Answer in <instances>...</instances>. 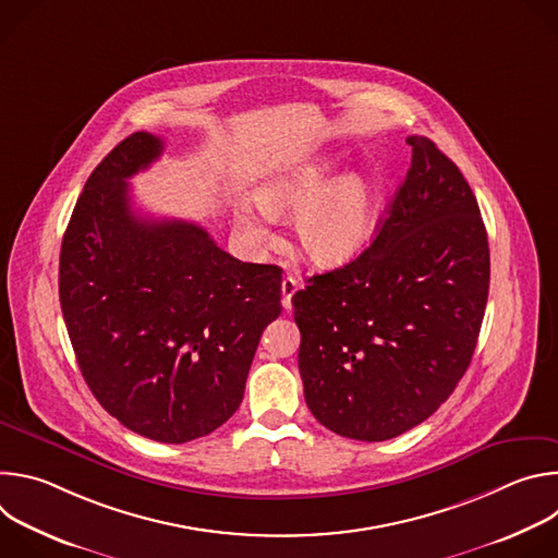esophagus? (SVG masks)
Wrapping results in <instances>:
<instances>
[{"label": "esophagus", "instance_id": "obj_1", "mask_svg": "<svg viewBox=\"0 0 558 558\" xmlns=\"http://www.w3.org/2000/svg\"><path fill=\"white\" fill-rule=\"evenodd\" d=\"M298 287H300V284H298V280H295L293 276H287V278L282 280V287H280V289H282V306H284L287 311L291 308V298H293V293L298 291Z\"/></svg>", "mask_w": 558, "mask_h": 558}]
</instances>
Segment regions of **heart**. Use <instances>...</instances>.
I'll list each match as a JSON object with an SVG mask.
<instances>
[{"mask_svg":"<svg viewBox=\"0 0 558 558\" xmlns=\"http://www.w3.org/2000/svg\"><path fill=\"white\" fill-rule=\"evenodd\" d=\"M258 205L271 216H295L293 231L300 252L315 265L336 267L355 258L371 241L377 205L364 177L351 174L331 185L325 166H302L265 181ZM250 241H269V227L252 207L238 216Z\"/></svg>","mask_w":558,"mask_h":558,"instance_id":"1","label":"heart"}]
</instances>
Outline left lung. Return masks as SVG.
I'll return each mask as SVG.
<instances>
[{"label":"left lung","mask_w":558,"mask_h":558,"mask_svg":"<svg viewBox=\"0 0 558 558\" xmlns=\"http://www.w3.org/2000/svg\"><path fill=\"white\" fill-rule=\"evenodd\" d=\"M407 143L411 168L375 241L291 298L306 407L360 441L402 435L448 400L488 302V233L470 185L430 138Z\"/></svg>","instance_id":"8db88e82"}]
</instances>
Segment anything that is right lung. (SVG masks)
Listing matches in <instances>:
<instances>
[{"label": "right lung", "mask_w": 558, "mask_h": 558, "mask_svg": "<svg viewBox=\"0 0 558 558\" xmlns=\"http://www.w3.org/2000/svg\"><path fill=\"white\" fill-rule=\"evenodd\" d=\"M161 151L134 132L95 168L63 233L59 300L97 402L147 439L185 444L241 407L282 269L235 260L194 222L138 216L128 179Z\"/></svg>", "instance_id": "add662e5"}]
</instances>
